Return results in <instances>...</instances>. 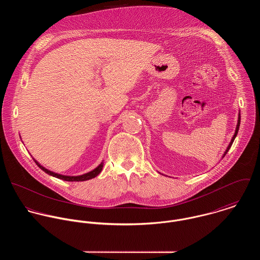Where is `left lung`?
I'll use <instances>...</instances> for the list:
<instances>
[{"mask_svg":"<svg viewBox=\"0 0 260 260\" xmlns=\"http://www.w3.org/2000/svg\"><path fill=\"white\" fill-rule=\"evenodd\" d=\"M239 126H240V114H238V121H237V125H236V129H235V133H234V135H233V137H232V139H231V141H230V143H229V145H228V147L226 148L225 150V152H224V154H223L222 158L226 155V153L228 152V150L230 149L231 147V145H232V143H233V141H234V139H235V137H236V135H237V133H238V130H239Z\"/></svg>","mask_w":260,"mask_h":260,"instance_id":"1","label":"left lung"}]
</instances>
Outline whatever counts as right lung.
Here are the masks:
<instances>
[{
    "label": "right lung",
    "mask_w": 260,
    "mask_h": 260,
    "mask_svg": "<svg viewBox=\"0 0 260 260\" xmlns=\"http://www.w3.org/2000/svg\"><path fill=\"white\" fill-rule=\"evenodd\" d=\"M34 161L36 162L38 166L46 173H48L49 175L53 176V177H56V178H59V179H62V180H65V181H70V182H79V181H86V180H89V179H92L94 177H96L97 175H99V173L102 171V168H103V162H101V164L99 166H97L94 170L86 173V174H83V175H79V176H67V175H62V174H58V173H55V172H52L48 169H46L45 167H43L38 161H36L34 159Z\"/></svg>",
    "instance_id": "1"
}]
</instances>
